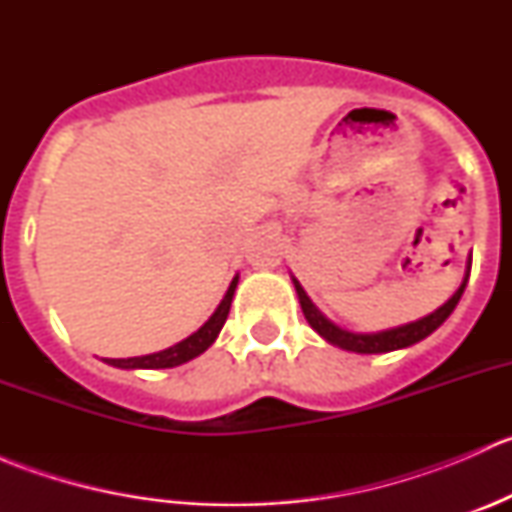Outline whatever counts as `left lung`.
Returning a JSON list of instances; mask_svg holds the SVG:
<instances>
[{"mask_svg":"<svg viewBox=\"0 0 512 512\" xmlns=\"http://www.w3.org/2000/svg\"><path fill=\"white\" fill-rule=\"evenodd\" d=\"M468 277H471V257H468L466 262V275H463V282L458 285L456 292L441 304V307L433 309V312L426 314V317L416 319V322L399 324V327H391V329H381V332H352V329L339 327V324H334L332 319L324 317V314L319 312L317 304L309 299V294L304 292V287L299 285V280L294 275H292V285L297 289L299 307H302L304 319H307L309 327H312L324 342L354 354H386V352H396V349L414 347V344L423 342L426 337H431V334L436 332L448 317H451L453 309H456L458 299H461L463 289L468 285Z\"/></svg>","mask_w":512,"mask_h":512,"instance_id":"8db88e82","label":"left lung"}]
</instances>
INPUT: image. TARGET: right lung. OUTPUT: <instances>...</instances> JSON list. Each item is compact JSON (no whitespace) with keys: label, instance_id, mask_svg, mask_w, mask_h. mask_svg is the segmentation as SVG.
Listing matches in <instances>:
<instances>
[{"label":"right lung","instance_id":"obj_1","mask_svg":"<svg viewBox=\"0 0 512 512\" xmlns=\"http://www.w3.org/2000/svg\"><path fill=\"white\" fill-rule=\"evenodd\" d=\"M237 280H240L237 275L232 277L230 287H227L225 297L220 299L218 309L210 314V319L198 329V332H193L190 337H185L183 342L173 344V347L163 349V352H156V354L131 356V359H106V364L116 366V369H173V366H180V364H185V361L200 356L205 349L213 347V342L218 339L220 329H223L227 312H230L232 297H235Z\"/></svg>","mask_w":512,"mask_h":512}]
</instances>
